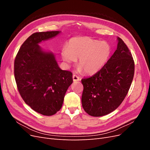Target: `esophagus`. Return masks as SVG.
<instances>
[{
    "instance_id": "obj_1",
    "label": "esophagus",
    "mask_w": 150,
    "mask_h": 150,
    "mask_svg": "<svg viewBox=\"0 0 150 150\" xmlns=\"http://www.w3.org/2000/svg\"><path fill=\"white\" fill-rule=\"evenodd\" d=\"M72 79H73L74 81H78L80 80V78H79V77L78 76L75 75V74L72 76Z\"/></svg>"
}]
</instances>
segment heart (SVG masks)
Segmentation results:
<instances>
[{"mask_svg": "<svg viewBox=\"0 0 150 150\" xmlns=\"http://www.w3.org/2000/svg\"><path fill=\"white\" fill-rule=\"evenodd\" d=\"M111 52L110 45L86 36L70 39L66 47L61 50L62 60L68 65L78 59L79 70L86 74H94L106 64Z\"/></svg>", "mask_w": 150, "mask_h": 150, "instance_id": "1", "label": "heart"}]
</instances>
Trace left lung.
I'll list each match as a JSON object with an SVG mask.
<instances>
[{
  "label": "left lung",
  "mask_w": 150,
  "mask_h": 150,
  "mask_svg": "<svg viewBox=\"0 0 150 150\" xmlns=\"http://www.w3.org/2000/svg\"><path fill=\"white\" fill-rule=\"evenodd\" d=\"M117 49L106 64L96 74L81 79L84 89L82 106L88 115L94 117L115 111L128 93L134 73L132 54L121 38Z\"/></svg>",
  "instance_id": "8db88e82"
}]
</instances>
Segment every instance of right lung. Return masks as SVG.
Returning <instances> with one entry per match:
<instances>
[{
	"label": "right lung",
	"mask_w": 150,
	"mask_h": 150,
	"mask_svg": "<svg viewBox=\"0 0 150 150\" xmlns=\"http://www.w3.org/2000/svg\"><path fill=\"white\" fill-rule=\"evenodd\" d=\"M59 31L35 33L22 44L14 61L18 91L24 102L45 116L61 110L72 73L59 67L54 54L42 50L39 43L54 38Z\"/></svg>",
	"instance_id": "right-lung-1"
}]
</instances>
